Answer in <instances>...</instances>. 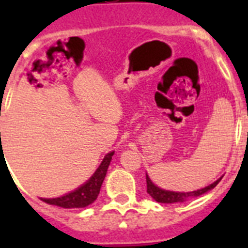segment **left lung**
<instances>
[{"mask_svg":"<svg viewBox=\"0 0 248 248\" xmlns=\"http://www.w3.org/2000/svg\"><path fill=\"white\" fill-rule=\"evenodd\" d=\"M221 180V177L217 179L215 183H212L211 185H208L206 188L200 189V190H194V192L188 193H180V192H170V190H163V189L155 186L151 181V179L147 175V192L148 194L153 198L155 201L159 202V203H177V202H183L189 197H198L202 196L204 193H207L208 190H211L219 184V181Z\"/></svg>","mask_w":248,"mask_h":248,"instance_id":"8db88e82","label":"left lung"}]
</instances>
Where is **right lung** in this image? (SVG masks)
Listing matches in <instances>:
<instances>
[{"label": "right lung", "instance_id": "add662e5", "mask_svg": "<svg viewBox=\"0 0 248 248\" xmlns=\"http://www.w3.org/2000/svg\"><path fill=\"white\" fill-rule=\"evenodd\" d=\"M112 155L113 152L105 155L101 165L99 166V169L91 176V179L86 184H83L82 186L76 189L75 192L68 193V194L59 197V198H51V200L41 198V200L48 204H54V206H59V207L63 208H79L91 204L93 201L96 200L99 193H100L101 184H103L105 175H107V170H108V166L110 163Z\"/></svg>", "mask_w": 248, "mask_h": 248}]
</instances>
